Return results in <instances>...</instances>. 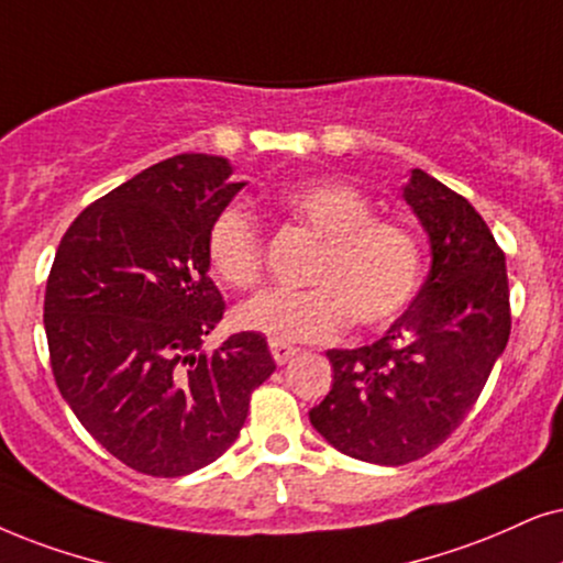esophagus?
<instances>
[{
	"instance_id": "esophagus-1",
	"label": "esophagus",
	"mask_w": 563,
	"mask_h": 563,
	"mask_svg": "<svg viewBox=\"0 0 563 563\" xmlns=\"http://www.w3.org/2000/svg\"><path fill=\"white\" fill-rule=\"evenodd\" d=\"M269 353H273V358H275V364H288L290 358H294V355L298 353V347L296 345H290V343H277V340H273V343H269Z\"/></svg>"
}]
</instances>
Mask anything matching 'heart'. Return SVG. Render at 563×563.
I'll list each match as a JSON object with an SVG mask.
<instances>
[{
    "label": "heart",
    "mask_w": 563,
    "mask_h": 563,
    "mask_svg": "<svg viewBox=\"0 0 563 563\" xmlns=\"http://www.w3.org/2000/svg\"><path fill=\"white\" fill-rule=\"evenodd\" d=\"M280 208L322 249L306 290H265L236 309V322L277 343H322L355 317L364 327L389 324L408 309L423 275L421 246L405 225L374 218L364 191L345 181H303L280 195ZM208 260L225 286L252 288L265 265L257 220L229 205L208 231Z\"/></svg>",
    "instance_id": "1"
}]
</instances>
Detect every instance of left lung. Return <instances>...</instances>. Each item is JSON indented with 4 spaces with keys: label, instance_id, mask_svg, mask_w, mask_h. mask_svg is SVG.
Listing matches in <instances>:
<instances>
[{
    "label": "left lung",
    "instance_id": "left-lung-1",
    "mask_svg": "<svg viewBox=\"0 0 563 563\" xmlns=\"http://www.w3.org/2000/svg\"><path fill=\"white\" fill-rule=\"evenodd\" d=\"M402 199L429 236L431 269L374 343L332 347V389L309 421L338 452L405 465L471 412L511 330L507 260L471 202L410 168Z\"/></svg>",
    "mask_w": 563,
    "mask_h": 563
}]
</instances>
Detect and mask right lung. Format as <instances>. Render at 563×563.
Listing matches in <instances>:
<instances>
[{
  "label": "right lung",
  "mask_w": 563,
  "mask_h": 563,
  "mask_svg": "<svg viewBox=\"0 0 563 563\" xmlns=\"http://www.w3.org/2000/svg\"><path fill=\"white\" fill-rule=\"evenodd\" d=\"M229 158L184 153L85 208L46 283L56 387L92 439L132 471L179 478L236 441L275 361L260 332L205 338L223 319L208 231L246 181Z\"/></svg>",
  "instance_id": "obj_1"
}]
</instances>
